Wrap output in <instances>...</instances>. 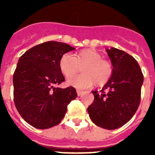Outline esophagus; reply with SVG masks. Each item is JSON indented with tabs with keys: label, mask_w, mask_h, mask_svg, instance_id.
<instances>
[{
	"label": "esophagus",
	"mask_w": 155,
	"mask_h": 155,
	"mask_svg": "<svg viewBox=\"0 0 155 155\" xmlns=\"http://www.w3.org/2000/svg\"><path fill=\"white\" fill-rule=\"evenodd\" d=\"M77 93H78V96H80V95H81V94L84 93V91H80V90H77Z\"/></svg>",
	"instance_id": "34e87169"
}]
</instances>
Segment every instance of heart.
<instances>
[{
	"instance_id": "1",
	"label": "heart",
	"mask_w": 155,
	"mask_h": 155,
	"mask_svg": "<svg viewBox=\"0 0 155 155\" xmlns=\"http://www.w3.org/2000/svg\"><path fill=\"white\" fill-rule=\"evenodd\" d=\"M102 55L92 50L79 52L76 57L71 53H65L60 61V69L63 74L70 78L82 68L83 74L69 79L67 84L78 89H86L91 87L94 82L97 85H104L113 74V66L107 60L102 59Z\"/></svg>"
}]
</instances>
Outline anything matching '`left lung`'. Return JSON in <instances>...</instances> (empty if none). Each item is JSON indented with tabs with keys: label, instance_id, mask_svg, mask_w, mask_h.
Returning a JSON list of instances; mask_svg holds the SVG:
<instances>
[{
	"label": "left lung",
	"instance_id": "1",
	"mask_svg": "<svg viewBox=\"0 0 155 155\" xmlns=\"http://www.w3.org/2000/svg\"><path fill=\"white\" fill-rule=\"evenodd\" d=\"M106 52L113 65V74L101 93L92 91L94 99L87 113L98 127L115 130L130 121L137 110L143 75L132 56L114 47Z\"/></svg>",
	"mask_w": 155,
	"mask_h": 155
}]
</instances>
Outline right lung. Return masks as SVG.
Returning <instances> with one entry per match:
<instances>
[{
  "instance_id": "add662e5",
  "label": "right lung",
  "mask_w": 155,
  "mask_h": 155,
  "mask_svg": "<svg viewBox=\"0 0 155 155\" xmlns=\"http://www.w3.org/2000/svg\"><path fill=\"white\" fill-rule=\"evenodd\" d=\"M74 50L64 42L49 41L19 58L13 76L14 102L24 120L35 128L60 124L68 104L78 97L74 87H55L65 81L59 66L61 57Z\"/></svg>"
}]
</instances>
